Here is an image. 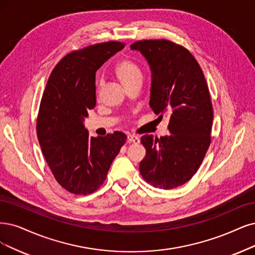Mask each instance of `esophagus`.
Instances as JSON below:
<instances>
[{"label": "esophagus", "mask_w": 255, "mask_h": 255, "mask_svg": "<svg viewBox=\"0 0 255 255\" xmlns=\"http://www.w3.org/2000/svg\"><path fill=\"white\" fill-rule=\"evenodd\" d=\"M128 142L133 143V144H138L139 143V137L134 135V134H129L128 135Z\"/></svg>", "instance_id": "34e87169"}]
</instances>
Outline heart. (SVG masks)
Masks as SVG:
<instances>
[{
  "label": "heart",
  "instance_id": "b5f03b06",
  "mask_svg": "<svg viewBox=\"0 0 255 255\" xmlns=\"http://www.w3.org/2000/svg\"><path fill=\"white\" fill-rule=\"evenodd\" d=\"M116 73L125 86L136 80H142V72H140L138 66L133 61L127 59L118 63Z\"/></svg>",
  "mask_w": 255,
  "mask_h": 255
}]
</instances>
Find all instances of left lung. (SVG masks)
I'll use <instances>...</instances> for the list:
<instances>
[{"label":"left lung","mask_w":255,"mask_h":255,"mask_svg":"<svg viewBox=\"0 0 255 255\" xmlns=\"http://www.w3.org/2000/svg\"><path fill=\"white\" fill-rule=\"evenodd\" d=\"M151 70L149 106L170 118V135L146 134V155L139 163L144 180L170 190L187 183L200 168L211 142L213 109L199 63L184 47L167 40H144L130 46Z\"/></svg>","instance_id":"obj_1"}]
</instances>
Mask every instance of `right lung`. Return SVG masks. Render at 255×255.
I'll use <instances>...</instances> for the list:
<instances>
[{"label": "right lung", "mask_w": 255, "mask_h": 255, "mask_svg": "<svg viewBox=\"0 0 255 255\" xmlns=\"http://www.w3.org/2000/svg\"><path fill=\"white\" fill-rule=\"evenodd\" d=\"M124 46L111 41L65 55L43 93L37 138L56 182L73 194L86 195L99 189L126 142L127 136L120 131L89 137L84 126L97 103L96 72Z\"/></svg>", "instance_id": "obj_1"}]
</instances>
